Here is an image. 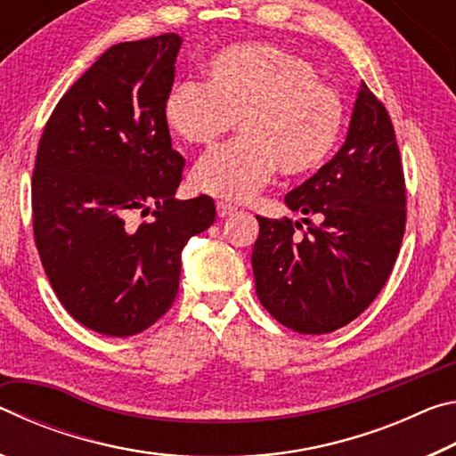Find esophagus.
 Returning a JSON list of instances; mask_svg holds the SVG:
<instances>
[{
    "instance_id": "1",
    "label": "esophagus",
    "mask_w": 456,
    "mask_h": 456,
    "mask_svg": "<svg viewBox=\"0 0 456 456\" xmlns=\"http://www.w3.org/2000/svg\"><path fill=\"white\" fill-rule=\"evenodd\" d=\"M217 215L219 217H229L231 213H235L237 211V207L235 205H231V203H225V200H217Z\"/></svg>"
}]
</instances>
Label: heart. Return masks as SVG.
<instances>
[{
	"mask_svg": "<svg viewBox=\"0 0 456 456\" xmlns=\"http://www.w3.org/2000/svg\"><path fill=\"white\" fill-rule=\"evenodd\" d=\"M205 82L175 84L165 122L187 144L213 146L237 128L241 136L200 159L191 181L207 195L245 200L273 179L305 176L326 163L344 128V100L318 80L310 60L267 44L231 45L205 64Z\"/></svg>",
	"mask_w": 456,
	"mask_h": 456,
	"instance_id": "heart-1",
	"label": "heart"
}]
</instances>
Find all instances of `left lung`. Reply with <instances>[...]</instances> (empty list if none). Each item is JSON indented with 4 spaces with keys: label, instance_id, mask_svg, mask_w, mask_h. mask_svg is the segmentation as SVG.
<instances>
[{
    "label": "left lung",
    "instance_id": "left-lung-1",
    "mask_svg": "<svg viewBox=\"0 0 456 456\" xmlns=\"http://www.w3.org/2000/svg\"><path fill=\"white\" fill-rule=\"evenodd\" d=\"M296 221L259 217L251 264L261 305L299 334H328L366 310L388 281L406 225L396 134L384 104L362 82L348 136L334 159L285 195Z\"/></svg>",
    "mask_w": 456,
    "mask_h": 456
}]
</instances>
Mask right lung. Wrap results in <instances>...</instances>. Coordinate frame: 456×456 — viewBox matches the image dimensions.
I'll use <instances>...</instances> for the list:
<instances>
[{
	"label": "right lung",
	"mask_w": 456,
	"mask_h": 456,
	"mask_svg": "<svg viewBox=\"0 0 456 456\" xmlns=\"http://www.w3.org/2000/svg\"><path fill=\"white\" fill-rule=\"evenodd\" d=\"M181 36L108 48L45 122L32 176L34 237L44 272L74 320L104 336L144 331L173 305L181 253L215 221L200 195L176 200L184 159L165 98ZM153 215L136 226L129 219Z\"/></svg>",
	"instance_id": "add662e5"
}]
</instances>
